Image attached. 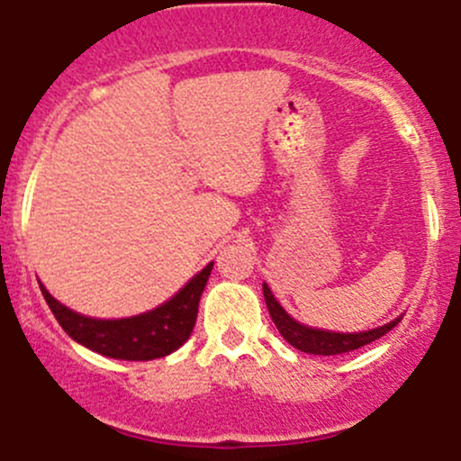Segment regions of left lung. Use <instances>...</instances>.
<instances>
[{"label": "left lung", "instance_id": "left-lung-1", "mask_svg": "<svg viewBox=\"0 0 461 461\" xmlns=\"http://www.w3.org/2000/svg\"><path fill=\"white\" fill-rule=\"evenodd\" d=\"M264 298L266 307H268L270 318H273L275 328L279 330L286 341L298 350L309 352V355H341V352L357 350V348L366 346V343L375 341V339L384 337L389 330H393L400 322V318L391 321L389 325H382L377 330H368V332H357V334H339V332H325V330H313L307 325H300L298 321L284 312L282 304L275 300L270 289L264 284Z\"/></svg>", "mask_w": 461, "mask_h": 461}]
</instances>
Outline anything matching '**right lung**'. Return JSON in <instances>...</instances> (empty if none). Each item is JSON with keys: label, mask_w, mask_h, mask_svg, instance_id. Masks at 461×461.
Here are the masks:
<instances>
[{"label": "right lung", "mask_w": 461, "mask_h": 461, "mask_svg": "<svg viewBox=\"0 0 461 461\" xmlns=\"http://www.w3.org/2000/svg\"><path fill=\"white\" fill-rule=\"evenodd\" d=\"M211 268H213V261L161 307L140 313V316L120 318V321L81 316L51 298L42 284L41 291L59 325L77 343L113 359L149 361L170 355L191 337L197 321V304H200V295L204 291Z\"/></svg>", "instance_id": "1"}]
</instances>
